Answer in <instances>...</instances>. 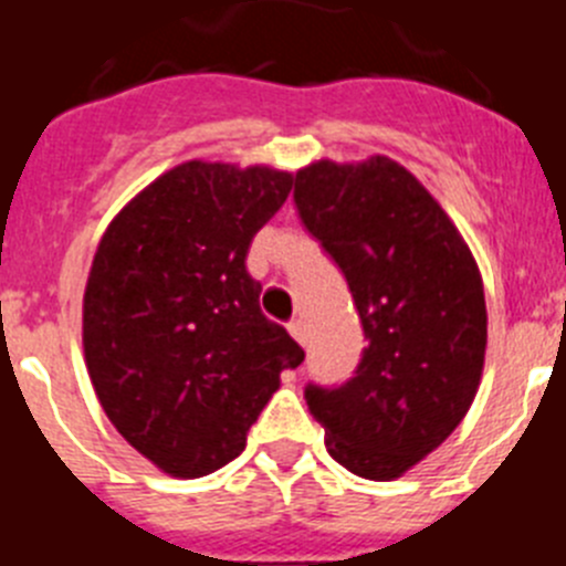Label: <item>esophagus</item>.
Instances as JSON below:
<instances>
[{
    "label": "esophagus",
    "mask_w": 566,
    "mask_h": 566,
    "mask_svg": "<svg viewBox=\"0 0 566 566\" xmlns=\"http://www.w3.org/2000/svg\"><path fill=\"white\" fill-rule=\"evenodd\" d=\"M289 334H292L300 345H306V326H303V319H292V323H289Z\"/></svg>",
    "instance_id": "34e87169"
}]
</instances>
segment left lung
Masks as SVG:
<instances>
[{
    "label": "left lung",
    "mask_w": 566,
    "mask_h": 566,
    "mask_svg": "<svg viewBox=\"0 0 566 566\" xmlns=\"http://www.w3.org/2000/svg\"><path fill=\"white\" fill-rule=\"evenodd\" d=\"M294 207L352 289L368 345L352 379L306 385L334 462L391 482L457 431L488 345L482 274L459 229L397 161H317Z\"/></svg>",
    "instance_id": "1"
}]
</instances>
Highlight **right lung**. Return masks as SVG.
<instances>
[{
  "label": "right lung",
  "mask_w": 566,
  "mask_h": 566,
  "mask_svg": "<svg viewBox=\"0 0 566 566\" xmlns=\"http://www.w3.org/2000/svg\"><path fill=\"white\" fill-rule=\"evenodd\" d=\"M294 178L187 161L115 214L84 289V359L104 413L169 476L198 479L247 448L303 348L260 312L252 238Z\"/></svg>",
  "instance_id": "1"
}]
</instances>
